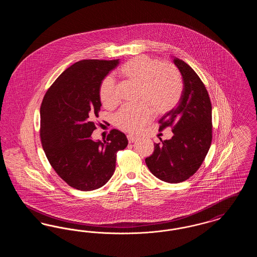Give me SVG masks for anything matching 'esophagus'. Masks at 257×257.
<instances>
[{"label":"esophagus","mask_w":257,"mask_h":257,"mask_svg":"<svg viewBox=\"0 0 257 257\" xmlns=\"http://www.w3.org/2000/svg\"><path fill=\"white\" fill-rule=\"evenodd\" d=\"M127 139H128L129 143L131 144V143H134L135 141L137 140V137H135V136H132V135H128V136H127Z\"/></svg>","instance_id":"obj_1"}]
</instances>
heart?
Listing matches in <instances>:
<instances>
[{
    "instance_id": "1",
    "label": "heart",
    "mask_w": 257,
    "mask_h": 257,
    "mask_svg": "<svg viewBox=\"0 0 257 257\" xmlns=\"http://www.w3.org/2000/svg\"><path fill=\"white\" fill-rule=\"evenodd\" d=\"M120 74L125 79L140 86L138 106H124L114 115V124L125 132L136 133L149 122L153 116L170 112L179 102L183 82L181 75L171 64L147 56H140L124 63ZM99 96L107 108L118 103L114 81L106 77L99 87Z\"/></svg>"
}]
</instances>
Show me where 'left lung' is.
I'll list each match as a JSON object with an SVG mask.
<instances>
[{
    "instance_id": "8db88e82",
    "label": "left lung",
    "mask_w": 257,
    "mask_h": 257,
    "mask_svg": "<svg viewBox=\"0 0 257 257\" xmlns=\"http://www.w3.org/2000/svg\"><path fill=\"white\" fill-rule=\"evenodd\" d=\"M183 79L178 105L160 119L159 130L172 127L171 140L154 144L147 168L160 180L180 183L199 169L212 142V105L207 89L194 69L173 57Z\"/></svg>"
}]
</instances>
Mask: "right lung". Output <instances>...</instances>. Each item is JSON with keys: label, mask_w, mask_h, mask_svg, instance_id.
<instances>
[{"label": "right lung", "mask_w": 257, "mask_h": 257, "mask_svg": "<svg viewBox=\"0 0 257 257\" xmlns=\"http://www.w3.org/2000/svg\"><path fill=\"white\" fill-rule=\"evenodd\" d=\"M119 60L78 61L50 86L40 108V138L53 169L62 180L80 191H92L110 180L116 152L128 140L112 129L107 141L91 138L96 129L101 101L99 87Z\"/></svg>", "instance_id": "1"}]
</instances>
